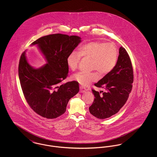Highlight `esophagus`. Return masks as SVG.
<instances>
[{"label": "esophagus", "instance_id": "esophagus-1", "mask_svg": "<svg viewBox=\"0 0 157 157\" xmlns=\"http://www.w3.org/2000/svg\"><path fill=\"white\" fill-rule=\"evenodd\" d=\"M86 90V89L85 87H83V86H80V92H81V93H84Z\"/></svg>", "mask_w": 157, "mask_h": 157}]
</instances>
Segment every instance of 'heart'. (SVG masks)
<instances>
[{
	"instance_id": "b5f03b06",
	"label": "heart",
	"mask_w": 157,
	"mask_h": 157,
	"mask_svg": "<svg viewBox=\"0 0 157 157\" xmlns=\"http://www.w3.org/2000/svg\"><path fill=\"white\" fill-rule=\"evenodd\" d=\"M118 54V50L113 43L92 41L81 46L77 52L70 53L67 56V63L68 67L74 71L78 67L81 57L90 59V70H96L101 76H105L115 67ZM97 71L79 72L72 76V79L82 86H87L98 79Z\"/></svg>"
}]
</instances>
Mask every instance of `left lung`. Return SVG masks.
I'll use <instances>...</instances> for the list:
<instances>
[{
  "mask_svg": "<svg viewBox=\"0 0 157 157\" xmlns=\"http://www.w3.org/2000/svg\"><path fill=\"white\" fill-rule=\"evenodd\" d=\"M133 68L127 51L120 47L117 65L112 71L95 83L105 92L92 90L94 101L89 108L90 112L98 119L104 120L117 113L125 105L132 88ZM100 93H101L100 92Z\"/></svg>",
  "mask_w": 157,
  "mask_h": 157,
  "instance_id": "8db88e82",
  "label": "left lung"
}]
</instances>
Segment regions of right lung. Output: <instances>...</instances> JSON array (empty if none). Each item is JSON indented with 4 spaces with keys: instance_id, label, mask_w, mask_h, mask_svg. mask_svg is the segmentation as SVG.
Wrapping results in <instances>:
<instances>
[{
    "instance_id": "add662e5",
    "label": "right lung",
    "mask_w": 157,
    "mask_h": 157,
    "mask_svg": "<svg viewBox=\"0 0 157 157\" xmlns=\"http://www.w3.org/2000/svg\"><path fill=\"white\" fill-rule=\"evenodd\" d=\"M78 36L60 33L40 37L32 45H37L47 62L39 68L28 63L25 52L19 63V78L24 97L30 108L40 116L54 119L66 112L69 99L79 90L75 81L61 84L68 74V55L81 42Z\"/></svg>"
}]
</instances>
